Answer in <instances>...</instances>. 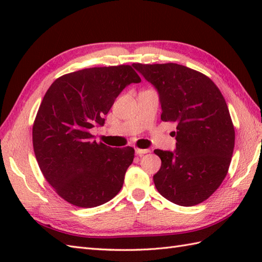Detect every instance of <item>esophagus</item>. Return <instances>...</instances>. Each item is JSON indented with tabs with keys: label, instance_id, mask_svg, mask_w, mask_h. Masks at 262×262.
<instances>
[{
	"label": "esophagus",
	"instance_id": "esophagus-1",
	"mask_svg": "<svg viewBox=\"0 0 262 262\" xmlns=\"http://www.w3.org/2000/svg\"><path fill=\"white\" fill-rule=\"evenodd\" d=\"M135 152H136V154H138V155H143V154L148 153L149 149H147V148H145V149H143V148H136Z\"/></svg>",
	"mask_w": 262,
	"mask_h": 262
}]
</instances>
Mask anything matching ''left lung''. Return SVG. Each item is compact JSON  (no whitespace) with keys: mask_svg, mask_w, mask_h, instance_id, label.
Here are the masks:
<instances>
[{"mask_svg":"<svg viewBox=\"0 0 262 262\" xmlns=\"http://www.w3.org/2000/svg\"><path fill=\"white\" fill-rule=\"evenodd\" d=\"M133 66L159 92L163 121L177 124L176 151L155 149L158 191L180 206H194L221 186L229 171L235 132L223 94L209 77L187 66Z\"/></svg>","mask_w":262,"mask_h":262,"instance_id":"1","label":"left lung"}]
</instances>
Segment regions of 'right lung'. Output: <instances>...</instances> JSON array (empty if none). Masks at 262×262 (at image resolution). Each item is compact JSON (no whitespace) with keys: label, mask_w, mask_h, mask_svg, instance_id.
Instances as JSON below:
<instances>
[{"label":"right lung","mask_w":262,"mask_h":262,"mask_svg":"<svg viewBox=\"0 0 262 262\" xmlns=\"http://www.w3.org/2000/svg\"><path fill=\"white\" fill-rule=\"evenodd\" d=\"M140 82L130 65H118L76 71L49 86L33 122V151L45 179L68 203L91 208L120 191L134 148L97 143L90 129L103 126L119 93Z\"/></svg>","instance_id":"add662e5"}]
</instances>
